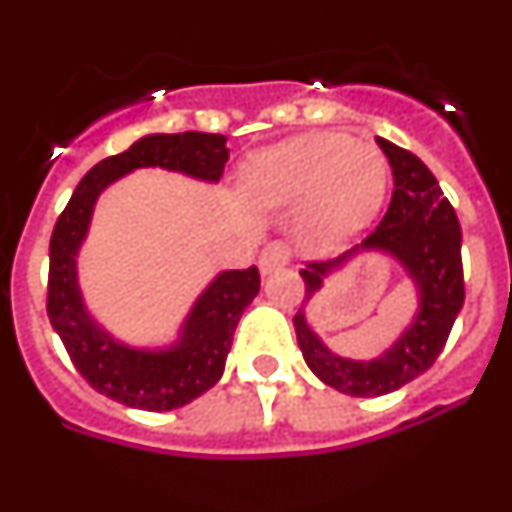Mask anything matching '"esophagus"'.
<instances>
[{
  "mask_svg": "<svg viewBox=\"0 0 512 512\" xmlns=\"http://www.w3.org/2000/svg\"><path fill=\"white\" fill-rule=\"evenodd\" d=\"M289 264V248L284 243H269L259 256L261 274H271V271L282 269Z\"/></svg>",
  "mask_w": 512,
  "mask_h": 512,
  "instance_id": "esophagus-1",
  "label": "esophagus"
}]
</instances>
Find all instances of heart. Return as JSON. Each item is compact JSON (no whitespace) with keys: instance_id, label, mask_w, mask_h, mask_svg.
<instances>
[{"instance_id":"1","label":"heart","mask_w":512,"mask_h":512,"mask_svg":"<svg viewBox=\"0 0 512 512\" xmlns=\"http://www.w3.org/2000/svg\"><path fill=\"white\" fill-rule=\"evenodd\" d=\"M243 192L259 210L302 205L300 241L336 248L366 228L384 194V158L372 143L307 133L243 166Z\"/></svg>"}]
</instances>
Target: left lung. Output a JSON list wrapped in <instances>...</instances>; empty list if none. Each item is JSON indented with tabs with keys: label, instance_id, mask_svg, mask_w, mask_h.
I'll return each mask as SVG.
<instances>
[{
	"label": "left lung",
	"instance_id": "left-lung-1",
	"mask_svg": "<svg viewBox=\"0 0 512 512\" xmlns=\"http://www.w3.org/2000/svg\"><path fill=\"white\" fill-rule=\"evenodd\" d=\"M395 176L387 215L361 246L333 261H315L300 271L305 300L295 315V333L310 372L333 390L351 397H379L400 390L428 372L446 346L454 320L464 305L461 228L451 202L443 197L431 169L405 148L377 138ZM361 252L395 258L416 287L419 307L396 343L374 360H346L330 352L306 323L304 307L324 279Z\"/></svg>",
	"mask_w": 512,
	"mask_h": 512
}]
</instances>
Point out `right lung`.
Listing matches in <instances>:
<instances>
[{
    "instance_id": "obj_1",
    "label": "right lung",
    "mask_w": 512,
    "mask_h": 512,
    "mask_svg": "<svg viewBox=\"0 0 512 512\" xmlns=\"http://www.w3.org/2000/svg\"><path fill=\"white\" fill-rule=\"evenodd\" d=\"M228 138L217 133L143 135L117 156L87 171L51 235L48 318L79 374L99 395L128 408H184L215 387L225 372L235 325L259 295L256 266L215 274L189 307L176 338L166 346H130L89 312L79 287V251L89 235L99 194L138 169H166L217 184L228 161Z\"/></svg>"
}]
</instances>
